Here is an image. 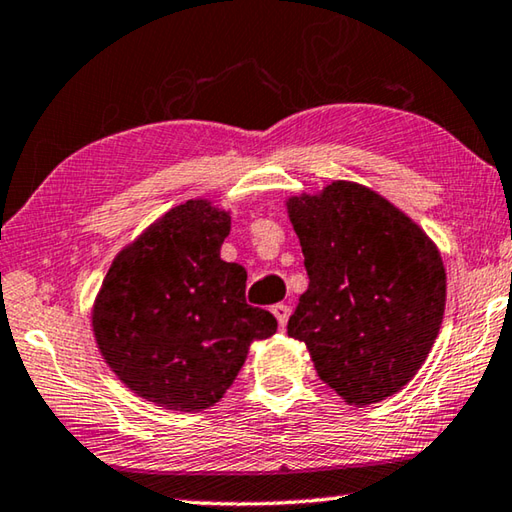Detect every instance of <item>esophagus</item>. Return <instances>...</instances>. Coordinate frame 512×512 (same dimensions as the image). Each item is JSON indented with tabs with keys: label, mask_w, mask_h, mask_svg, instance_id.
<instances>
[{
	"label": "esophagus",
	"mask_w": 512,
	"mask_h": 512,
	"mask_svg": "<svg viewBox=\"0 0 512 512\" xmlns=\"http://www.w3.org/2000/svg\"><path fill=\"white\" fill-rule=\"evenodd\" d=\"M271 312H273L275 319H278L280 328H285V326H287V319H289V314H291L289 305H285V303H278V305H273V307H271Z\"/></svg>",
	"instance_id": "1"
}]
</instances>
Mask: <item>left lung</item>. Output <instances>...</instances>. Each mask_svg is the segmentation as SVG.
Instances as JSON below:
<instances>
[{
	"mask_svg": "<svg viewBox=\"0 0 512 512\" xmlns=\"http://www.w3.org/2000/svg\"><path fill=\"white\" fill-rule=\"evenodd\" d=\"M310 285L287 323L314 369L351 405L408 385L442 326L446 273L401 209L355 182L287 202Z\"/></svg>",
	"mask_w": 512,
	"mask_h": 512,
	"instance_id": "8db88e82",
	"label": "left lung"
}]
</instances>
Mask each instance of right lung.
Segmentation results:
<instances>
[{
  "label": "right lung",
  "mask_w": 512,
  "mask_h": 512,
  "mask_svg": "<svg viewBox=\"0 0 512 512\" xmlns=\"http://www.w3.org/2000/svg\"><path fill=\"white\" fill-rule=\"evenodd\" d=\"M227 234L230 214L186 200L120 250L95 298L102 358L168 410L221 401L250 344L278 330L271 312L246 303V269L221 259Z\"/></svg>",
  "instance_id": "right-lung-1"
}]
</instances>
